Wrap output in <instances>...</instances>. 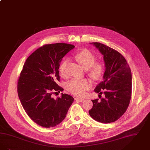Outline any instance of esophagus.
Masks as SVG:
<instances>
[{"instance_id": "1", "label": "esophagus", "mask_w": 150, "mask_h": 150, "mask_svg": "<svg viewBox=\"0 0 150 150\" xmlns=\"http://www.w3.org/2000/svg\"><path fill=\"white\" fill-rule=\"evenodd\" d=\"M75 100L76 102H82L84 101V100H85V99H84V98H81L77 97V98H75Z\"/></svg>"}]
</instances>
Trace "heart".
I'll return each instance as SVG.
<instances>
[{"label":"heart","instance_id":"1","mask_svg":"<svg viewBox=\"0 0 150 150\" xmlns=\"http://www.w3.org/2000/svg\"><path fill=\"white\" fill-rule=\"evenodd\" d=\"M76 59L82 67L89 69V74L94 79L100 78L103 72V66L100 63L96 62L95 56L88 50H83L75 56ZM67 61L64 60L59 67V71L62 75L66 74V66ZM91 86V82L88 79H72L66 84L67 90L75 96H83L85 91L88 90Z\"/></svg>","mask_w":150,"mask_h":150}]
</instances>
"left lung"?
<instances>
[{
	"label": "left lung",
	"mask_w": 150,
	"mask_h": 150,
	"mask_svg": "<svg viewBox=\"0 0 150 150\" xmlns=\"http://www.w3.org/2000/svg\"><path fill=\"white\" fill-rule=\"evenodd\" d=\"M103 56L105 72L103 81L94 91L100 96L99 101L92 100L93 106L89 111L90 117L103 123H110L118 120L125 113L131 97L132 74L125 58L113 48L99 42L89 43Z\"/></svg>",
	"instance_id": "8db88e82"
}]
</instances>
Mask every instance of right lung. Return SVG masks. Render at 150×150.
<instances>
[{
	"label": "right lung",
	"instance_id": "1",
	"mask_svg": "<svg viewBox=\"0 0 150 150\" xmlns=\"http://www.w3.org/2000/svg\"><path fill=\"white\" fill-rule=\"evenodd\" d=\"M74 47L63 43L44 45L27 58L21 72L17 85L21 103L30 119L43 127L60 124L74 102L70 95L62 93L54 99L52 94L63 91L56 83L60 62Z\"/></svg>",
	"mask_w": 150,
	"mask_h": 150
}]
</instances>
